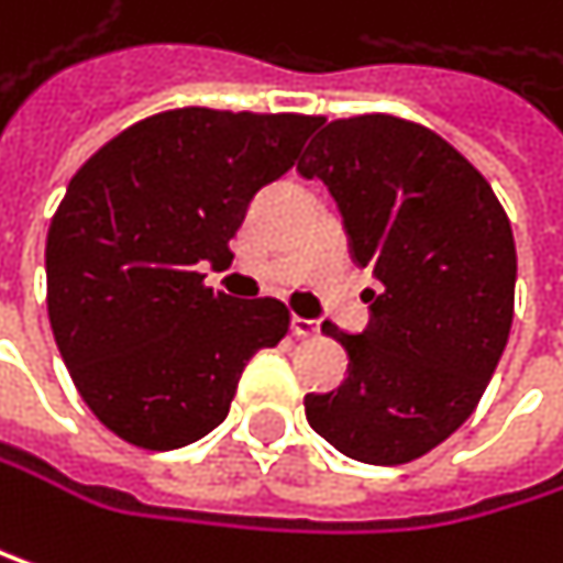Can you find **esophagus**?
Returning <instances> with one entry per match:
<instances>
[{"mask_svg":"<svg viewBox=\"0 0 563 563\" xmlns=\"http://www.w3.org/2000/svg\"><path fill=\"white\" fill-rule=\"evenodd\" d=\"M290 330H294V336H317L320 333V320H303V317H294L290 320Z\"/></svg>","mask_w":563,"mask_h":563,"instance_id":"1","label":"esophagus"}]
</instances>
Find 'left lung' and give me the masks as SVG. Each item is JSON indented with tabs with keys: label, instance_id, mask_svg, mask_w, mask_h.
Segmentation results:
<instances>
[{
	"label": "left lung",
	"instance_id": "1",
	"mask_svg": "<svg viewBox=\"0 0 563 563\" xmlns=\"http://www.w3.org/2000/svg\"><path fill=\"white\" fill-rule=\"evenodd\" d=\"M297 170L327 184L353 263L383 284L363 333L323 323L350 369L340 389L303 399L307 422L356 462H412L475 412L505 353L511 223L449 141L393 114L330 121Z\"/></svg>",
	"mask_w": 563,
	"mask_h": 563
}]
</instances>
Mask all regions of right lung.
<instances>
[{
	"label": "right lung",
	"mask_w": 563,
	"mask_h": 563,
	"mask_svg": "<svg viewBox=\"0 0 563 563\" xmlns=\"http://www.w3.org/2000/svg\"><path fill=\"white\" fill-rule=\"evenodd\" d=\"M320 118L177 108L111 137L71 177L45 240L48 320L88 409L170 452L217 429L287 307L203 287L233 260L253 194L284 177Z\"/></svg>",
	"instance_id": "1"
}]
</instances>
